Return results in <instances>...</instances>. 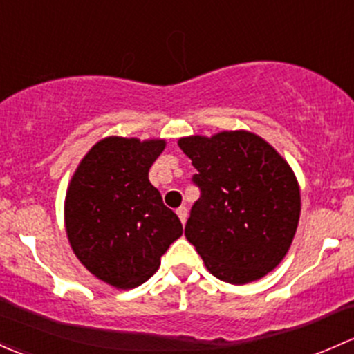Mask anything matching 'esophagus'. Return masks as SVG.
Segmentation results:
<instances>
[{
  "mask_svg": "<svg viewBox=\"0 0 354 354\" xmlns=\"http://www.w3.org/2000/svg\"><path fill=\"white\" fill-rule=\"evenodd\" d=\"M176 214H178V217H180L181 224L187 223V217H188V210H187V207H180V209L176 210Z\"/></svg>",
  "mask_w": 354,
  "mask_h": 354,
  "instance_id": "1",
  "label": "esophagus"
}]
</instances>
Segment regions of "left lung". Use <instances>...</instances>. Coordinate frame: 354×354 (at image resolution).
I'll return each mask as SVG.
<instances>
[{
	"label": "left lung",
	"instance_id": "1",
	"mask_svg": "<svg viewBox=\"0 0 354 354\" xmlns=\"http://www.w3.org/2000/svg\"><path fill=\"white\" fill-rule=\"evenodd\" d=\"M178 145L198 171L200 198L185 236L207 270L224 283H253L289 252L301 212L299 183L289 162L260 135L223 130L188 135Z\"/></svg>",
	"mask_w": 354,
	"mask_h": 354
}]
</instances>
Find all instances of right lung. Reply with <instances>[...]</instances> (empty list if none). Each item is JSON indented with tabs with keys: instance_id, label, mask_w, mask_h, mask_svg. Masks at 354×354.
<instances>
[{
	"instance_id": "right-lung-1",
	"label": "right lung",
	"mask_w": 354,
	"mask_h": 354,
	"mask_svg": "<svg viewBox=\"0 0 354 354\" xmlns=\"http://www.w3.org/2000/svg\"><path fill=\"white\" fill-rule=\"evenodd\" d=\"M164 147V138L109 135L82 157L68 183V243L92 276L116 289L144 284L183 234L178 216L149 181Z\"/></svg>"
}]
</instances>
